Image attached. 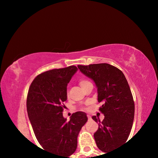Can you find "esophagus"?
<instances>
[{
    "instance_id": "obj_1",
    "label": "esophagus",
    "mask_w": 158,
    "mask_h": 158,
    "mask_svg": "<svg viewBox=\"0 0 158 158\" xmlns=\"http://www.w3.org/2000/svg\"><path fill=\"white\" fill-rule=\"evenodd\" d=\"M88 118H89V120H90V119H91V116H90V115H88Z\"/></svg>"
}]
</instances>
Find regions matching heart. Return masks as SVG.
<instances>
[{
  "instance_id": "heart-1",
  "label": "heart",
  "mask_w": 158,
  "mask_h": 158,
  "mask_svg": "<svg viewBox=\"0 0 158 158\" xmlns=\"http://www.w3.org/2000/svg\"><path fill=\"white\" fill-rule=\"evenodd\" d=\"M88 82H89V81H88V80H86V79H81L79 80V85L81 87V89H82V87L84 86V85L86 84V83H88ZM83 109H84V110H86V109H88L87 108H83Z\"/></svg>"
}]
</instances>
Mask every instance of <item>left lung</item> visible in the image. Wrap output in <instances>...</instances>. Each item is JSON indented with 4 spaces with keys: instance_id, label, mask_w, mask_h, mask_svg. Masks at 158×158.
I'll return each mask as SVG.
<instances>
[{
    "instance_id": "8db88e82",
    "label": "left lung",
    "mask_w": 158,
    "mask_h": 158,
    "mask_svg": "<svg viewBox=\"0 0 158 158\" xmlns=\"http://www.w3.org/2000/svg\"><path fill=\"white\" fill-rule=\"evenodd\" d=\"M83 74L92 79L98 88V100L103 102L100 110L105 116L94 134L97 146L107 153L126 142L135 116V102L129 84L118 68L108 63L78 65Z\"/></svg>"
}]
</instances>
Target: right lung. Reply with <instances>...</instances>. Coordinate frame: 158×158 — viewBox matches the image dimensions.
Here are the masks:
<instances>
[{"label":"right lung","mask_w":158,"mask_h":158,"mask_svg":"<svg viewBox=\"0 0 158 158\" xmlns=\"http://www.w3.org/2000/svg\"><path fill=\"white\" fill-rule=\"evenodd\" d=\"M77 68L53 69L40 74L28 89L26 108L35 135L45 151L58 158L69 157L77 147V137L88 121L84 112L63 116L67 100V85Z\"/></svg>","instance_id":"1"}]
</instances>
